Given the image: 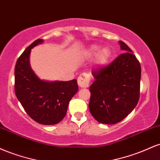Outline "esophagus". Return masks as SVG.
I'll return each instance as SVG.
<instances>
[{"label":"esophagus","instance_id":"obj_1","mask_svg":"<svg viewBox=\"0 0 160 160\" xmlns=\"http://www.w3.org/2000/svg\"><path fill=\"white\" fill-rule=\"evenodd\" d=\"M91 78L90 75L86 74H82L78 77V85L81 88H86L89 85V82H90Z\"/></svg>","mask_w":160,"mask_h":160}]
</instances>
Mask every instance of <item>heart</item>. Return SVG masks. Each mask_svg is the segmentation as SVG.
I'll return each mask as SVG.
<instances>
[{
	"instance_id": "b5f03b06",
	"label": "heart",
	"mask_w": 160,
	"mask_h": 160,
	"mask_svg": "<svg viewBox=\"0 0 160 160\" xmlns=\"http://www.w3.org/2000/svg\"><path fill=\"white\" fill-rule=\"evenodd\" d=\"M99 48H100V46L95 44L92 45L88 49L89 56H93L96 53L95 57V65L97 67H101L105 65L109 61L112 55L111 49L107 46L102 47L100 49Z\"/></svg>"
}]
</instances>
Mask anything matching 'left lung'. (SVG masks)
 I'll return each mask as SVG.
<instances>
[{
    "label": "left lung",
    "instance_id": "left-lung-1",
    "mask_svg": "<svg viewBox=\"0 0 160 160\" xmlns=\"http://www.w3.org/2000/svg\"><path fill=\"white\" fill-rule=\"evenodd\" d=\"M123 53L110 65L92 72L89 108L98 122L115 124L133 111L140 97L141 68L132 49L119 41Z\"/></svg>",
    "mask_w": 160,
    "mask_h": 160
}]
</instances>
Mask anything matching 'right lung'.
I'll return each mask as SVG.
<instances>
[{
  "instance_id": "obj_1",
  "label": "right lung",
  "mask_w": 160,
  "mask_h": 160,
  "mask_svg": "<svg viewBox=\"0 0 160 160\" xmlns=\"http://www.w3.org/2000/svg\"><path fill=\"white\" fill-rule=\"evenodd\" d=\"M43 40L38 39L27 47L15 67V93L24 109L37 122L53 125L61 122L69 102L78 91L77 80L49 82L40 80L29 62L31 50Z\"/></svg>"
}]
</instances>
